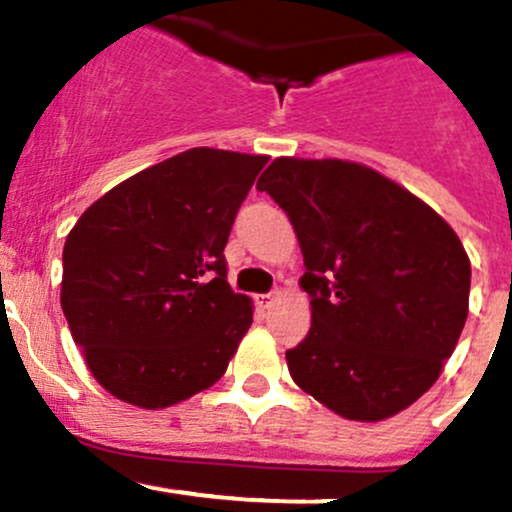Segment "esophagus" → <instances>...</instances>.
<instances>
[{"label": "esophagus", "mask_w": 512, "mask_h": 512, "mask_svg": "<svg viewBox=\"0 0 512 512\" xmlns=\"http://www.w3.org/2000/svg\"><path fill=\"white\" fill-rule=\"evenodd\" d=\"M276 300H278V293L256 295V303H258V308H263V310H268V308H271V305L276 303Z\"/></svg>", "instance_id": "esophagus-1"}]
</instances>
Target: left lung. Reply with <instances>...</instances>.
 <instances>
[{
  "label": "left lung",
  "mask_w": 512,
  "mask_h": 512,
  "mask_svg": "<svg viewBox=\"0 0 512 512\" xmlns=\"http://www.w3.org/2000/svg\"><path fill=\"white\" fill-rule=\"evenodd\" d=\"M256 187L288 214L303 251L313 325L286 352L293 382L342 419L412 407L468 318L471 261L456 231L357 162L276 157Z\"/></svg>",
  "instance_id": "1"
}]
</instances>
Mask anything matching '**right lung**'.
Returning <instances> with one entry per match:
<instances>
[{
  "label": "right lung",
  "instance_id": "1",
  "mask_svg": "<svg viewBox=\"0 0 512 512\" xmlns=\"http://www.w3.org/2000/svg\"><path fill=\"white\" fill-rule=\"evenodd\" d=\"M266 155L192 147L93 202L63 246L61 308L115 399L165 409L209 389L254 323L224 246Z\"/></svg>",
  "mask_w": 512,
  "mask_h": 512
}]
</instances>
